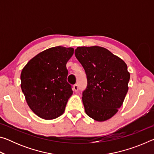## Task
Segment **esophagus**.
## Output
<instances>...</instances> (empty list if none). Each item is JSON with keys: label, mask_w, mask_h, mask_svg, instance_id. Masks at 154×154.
<instances>
[{"label": "esophagus", "mask_w": 154, "mask_h": 154, "mask_svg": "<svg viewBox=\"0 0 154 154\" xmlns=\"http://www.w3.org/2000/svg\"><path fill=\"white\" fill-rule=\"evenodd\" d=\"M72 90H73L74 92H77V91L78 90V85H77V84H75L73 85V87H72Z\"/></svg>", "instance_id": "obj_1"}]
</instances>
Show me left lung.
<instances>
[{
  "mask_svg": "<svg viewBox=\"0 0 154 154\" xmlns=\"http://www.w3.org/2000/svg\"><path fill=\"white\" fill-rule=\"evenodd\" d=\"M75 55L87 77V87L82 93L85 113L96 121L107 120L118 112L128 90L126 64L98 46L78 47Z\"/></svg>",
  "mask_w": 154,
  "mask_h": 154,
  "instance_id": "8db88e82",
  "label": "left lung"
}]
</instances>
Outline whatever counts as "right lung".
<instances>
[{
	"label": "right lung",
	"instance_id": "obj_1",
	"mask_svg": "<svg viewBox=\"0 0 154 154\" xmlns=\"http://www.w3.org/2000/svg\"><path fill=\"white\" fill-rule=\"evenodd\" d=\"M74 49L58 46L46 49L28 62L21 72V88L28 106L45 119L64 113L72 86L67 82L66 63Z\"/></svg>",
	"mask_w": 154,
	"mask_h": 154
}]
</instances>
